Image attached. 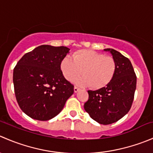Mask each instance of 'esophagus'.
<instances>
[{"label":"esophagus","instance_id":"esophagus-1","mask_svg":"<svg viewBox=\"0 0 153 153\" xmlns=\"http://www.w3.org/2000/svg\"><path fill=\"white\" fill-rule=\"evenodd\" d=\"M78 91H79V88L77 87V86H75V87H74V92H78Z\"/></svg>","mask_w":153,"mask_h":153}]
</instances>
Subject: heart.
<instances>
[{
  "mask_svg": "<svg viewBox=\"0 0 153 153\" xmlns=\"http://www.w3.org/2000/svg\"><path fill=\"white\" fill-rule=\"evenodd\" d=\"M60 69L64 78L80 86H89L91 89L105 87L112 81L116 72V62L112 56L90 49H80L72 55V59L66 56L60 62Z\"/></svg>",
  "mask_w": 153,
  "mask_h": 153,
  "instance_id": "b5f03b06",
  "label": "heart"
}]
</instances>
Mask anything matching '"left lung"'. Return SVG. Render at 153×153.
<instances>
[{"mask_svg": "<svg viewBox=\"0 0 153 153\" xmlns=\"http://www.w3.org/2000/svg\"><path fill=\"white\" fill-rule=\"evenodd\" d=\"M109 51L116 62V72L112 81L98 90H88L89 99L84 109L89 116L101 124L107 125L121 119L129 111L136 89L137 78L130 61L113 49Z\"/></svg>", "mask_w": 153, "mask_h": 153, "instance_id": "8db88e82", "label": "left lung"}]
</instances>
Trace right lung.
<instances>
[{
  "instance_id": "1",
  "label": "right lung",
  "mask_w": 153,
  "mask_h": 153,
  "mask_svg": "<svg viewBox=\"0 0 153 153\" xmlns=\"http://www.w3.org/2000/svg\"><path fill=\"white\" fill-rule=\"evenodd\" d=\"M69 49L41 45L26 53L13 70L15 98L21 110L30 118L48 121L56 116L74 92L60 62Z\"/></svg>"
}]
</instances>
